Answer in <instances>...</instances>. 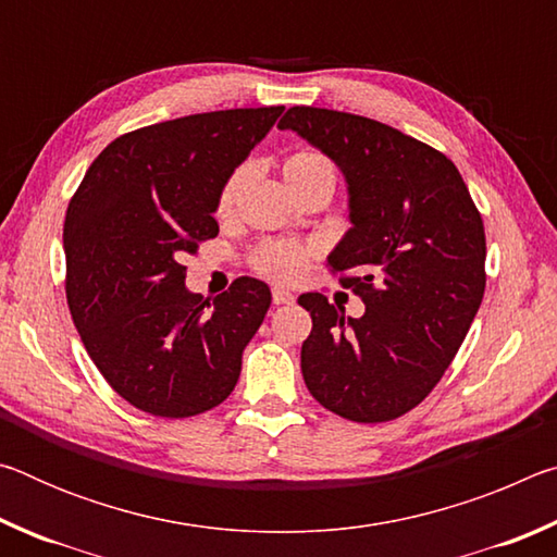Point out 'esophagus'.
I'll return each instance as SVG.
<instances>
[{"instance_id": "esophagus-1", "label": "esophagus", "mask_w": 557, "mask_h": 557, "mask_svg": "<svg viewBox=\"0 0 557 557\" xmlns=\"http://www.w3.org/2000/svg\"><path fill=\"white\" fill-rule=\"evenodd\" d=\"M289 301H295V295H292L289 289L285 287L272 289V305H289Z\"/></svg>"}]
</instances>
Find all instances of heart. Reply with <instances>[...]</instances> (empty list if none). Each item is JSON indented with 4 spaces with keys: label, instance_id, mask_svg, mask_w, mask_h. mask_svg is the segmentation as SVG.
Masks as SVG:
<instances>
[{
    "label": "heart",
    "instance_id": "heart-1",
    "mask_svg": "<svg viewBox=\"0 0 557 557\" xmlns=\"http://www.w3.org/2000/svg\"><path fill=\"white\" fill-rule=\"evenodd\" d=\"M282 176H285L289 191H295V188L305 186L309 182H317V178H324V182L334 184L332 164H329L322 154H314V152H297L287 157L285 164H282ZM248 178H250L248 166H238L228 178H225L219 191V201H215V211H219V215L233 213V209L238 206L240 196L245 191V186H248ZM305 260H307V252L297 248V245L275 243V245H265V248L258 252V270L272 280L289 282L299 277L301 268H305Z\"/></svg>",
    "mask_w": 557,
    "mask_h": 557
}]
</instances>
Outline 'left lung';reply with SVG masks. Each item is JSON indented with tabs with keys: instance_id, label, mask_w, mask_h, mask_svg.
<instances>
[{
	"instance_id": "1",
	"label": "left lung",
	"mask_w": 557,
	"mask_h": 557,
	"mask_svg": "<svg viewBox=\"0 0 557 557\" xmlns=\"http://www.w3.org/2000/svg\"><path fill=\"white\" fill-rule=\"evenodd\" d=\"M297 132L342 169L351 228L329 256L363 299L346 317L319 292L297 301L312 314L301 375L326 410L388 422L428 398L482 305L486 238L469 188L449 159L420 139L351 112L289 108Z\"/></svg>"
}]
</instances>
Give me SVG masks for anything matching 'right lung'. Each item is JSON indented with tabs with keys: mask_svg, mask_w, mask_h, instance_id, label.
Listing matches in <instances>:
<instances>
[{
	"mask_svg": "<svg viewBox=\"0 0 557 557\" xmlns=\"http://www.w3.org/2000/svg\"><path fill=\"white\" fill-rule=\"evenodd\" d=\"M282 110L201 112L127 132L73 194L63 223L73 324L112 391L139 410L191 418L238 383L270 287L240 277L203 299L186 289L182 260L219 235L223 182Z\"/></svg>",
	"mask_w": 557,
	"mask_h": 557,
	"instance_id": "add662e5",
	"label": "right lung"
}]
</instances>
